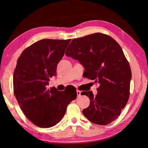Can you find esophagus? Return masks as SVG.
<instances>
[{
    "label": "esophagus",
    "mask_w": 148,
    "mask_h": 148,
    "mask_svg": "<svg viewBox=\"0 0 148 148\" xmlns=\"http://www.w3.org/2000/svg\"><path fill=\"white\" fill-rule=\"evenodd\" d=\"M77 97H79L81 95V92L79 90H77Z\"/></svg>",
    "instance_id": "esophagus-1"
}]
</instances>
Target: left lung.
Returning <instances> with one entry per match:
<instances>
[{
	"label": "left lung",
	"mask_w": 148,
	"mask_h": 148,
	"mask_svg": "<svg viewBox=\"0 0 148 148\" xmlns=\"http://www.w3.org/2000/svg\"><path fill=\"white\" fill-rule=\"evenodd\" d=\"M65 55L77 60L85 69L84 77L99 84L97 94L83 92L90 103L83 110L91 122L106 125L117 119L129 99L132 72L123 51L106 34L95 33L74 39Z\"/></svg>",
	"instance_id": "8db88e82"
}]
</instances>
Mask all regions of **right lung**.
<instances>
[{
    "label": "right lung",
    "instance_id": "obj_1",
    "mask_svg": "<svg viewBox=\"0 0 148 148\" xmlns=\"http://www.w3.org/2000/svg\"><path fill=\"white\" fill-rule=\"evenodd\" d=\"M71 39H42L25 49L13 74V91L21 111L36 126L49 128L60 121L77 97L73 87L47 90Z\"/></svg>",
    "mask_w": 148,
    "mask_h": 148
}]
</instances>
